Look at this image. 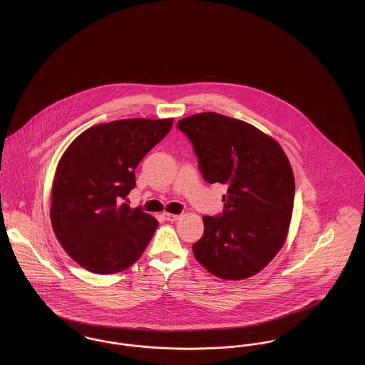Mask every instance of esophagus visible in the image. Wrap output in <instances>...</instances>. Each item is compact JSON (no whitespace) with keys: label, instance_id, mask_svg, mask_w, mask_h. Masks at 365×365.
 <instances>
[{"label":"esophagus","instance_id":"esophagus-1","mask_svg":"<svg viewBox=\"0 0 365 365\" xmlns=\"http://www.w3.org/2000/svg\"><path fill=\"white\" fill-rule=\"evenodd\" d=\"M164 217H165L168 222H175V220H178V219L180 217V215H175V213L165 212V213H164Z\"/></svg>","mask_w":365,"mask_h":365}]
</instances>
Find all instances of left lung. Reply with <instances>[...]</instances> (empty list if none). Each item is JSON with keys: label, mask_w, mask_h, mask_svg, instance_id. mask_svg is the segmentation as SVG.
<instances>
[{"label": "left lung", "mask_w": 365, "mask_h": 365, "mask_svg": "<svg viewBox=\"0 0 365 365\" xmlns=\"http://www.w3.org/2000/svg\"><path fill=\"white\" fill-rule=\"evenodd\" d=\"M208 183L226 185L225 212L204 216V235L192 245L198 262L226 280L250 278L286 242L294 174L278 140L249 123L215 112L180 119Z\"/></svg>", "instance_id": "left-lung-1"}]
</instances>
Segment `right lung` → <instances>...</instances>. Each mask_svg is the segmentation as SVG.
<instances>
[{"label":"right lung","instance_id":"add662e5","mask_svg":"<svg viewBox=\"0 0 365 365\" xmlns=\"http://www.w3.org/2000/svg\"><path fill=\"white\" fill-rule=\"evenodd\" d=\"M174 119H123L93 125L60 158L51 222L72 260L100 275L122 272L142 256L158 222L123 200L135 168L173 128Z\"/></svg>","mask_w":365,"mask_h":365}]
</instances>
